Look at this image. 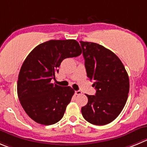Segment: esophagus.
Listing matches in <instances>:
<instances>
[{
    "label": "esophagus",
    "instance_id": "34e87169",
    "mask_svg": "<svg viewBox=\"0 0 147 147\" xmlns=\"http://www.w3.org/2000/svg\"><path fill=\"white\" fill-rule=\"evenodd\" d=\"M82 92H81L80 90H77V91H75V94L76 95H80V94H82Z\"/></svg>",
    "mask_w": 147,
    "mask_h": 147
}]
</instances>
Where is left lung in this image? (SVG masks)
<instances>
[{
  "label": "left lung",
  "mask_w": 147,
  "mask_h": 147,
  "mask_svg": "<svg viewBox=\"0 0 147 147\" xmlns=\"http://www.w3.org/2000/svg\"><path fill=\"white\" fill-rule=\"evenodd\" d=\"M87 77L93 81L95 95H88L82 107L86 121L104 125L114 121L123 109L129 92V79L123 64L114 53L97 43L81 41Z\"/></svg>",
  "instance_id": "left-lung-1"
}]
</instances>
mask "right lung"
Here are the masks:
<instances>
[{
	"label": "right lung",
	"mask_w": 147,
	"mask_h": 147,
	"mask_svg": "<svg viewBox=\"0 0 147 147\" xmlns=\"http://www.w3.org/2000/svg\"><path fill=\"white\" fill-rule=\"evenodd\" d=\"M75 40H49L37 45L19 71L17 93L21 105L33 121L42 125L56 123L63 116L74 90L51 83L65 58L82 54Z\"/></svg>",
	"instance_id": "obj_1"
}]
</instances>
